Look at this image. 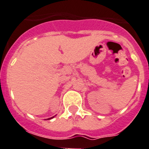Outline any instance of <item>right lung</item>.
Here are the masks:
<instances>
[{
	"mask_svg": "<svg viewBox=\"0 0 149 149\" xmlns=\"http://www.w3.org/2000/svg\"><path fill=\"white\" fill-rule=\"evenodd\" d=\"M53 117H54V116H53ZM53 117H51V118H49V119H47V120H51V119H52V118H53Z\"/></svg>",
	"mask_w": 149,
	"mask_h": 149,
	"instance_id": "1",
	"label": "right lung"
}]
</instances>
